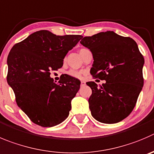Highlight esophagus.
Returning <instances> with one entry per match:
<instances>
[{"mask_svg": "<svg viewBox=\"0 0 154 154\" xmlns=\"http://www.w3.org/2000/svg\"><path fill=\"white\" fill-rule=\"evenodd\" d=\"M85 85V81H81V86Z\"/></svg>", "mask_w": 154, "mask_h": 154, "instance_id": "esophagus-1", "label": "esophagus"}]
</instances>
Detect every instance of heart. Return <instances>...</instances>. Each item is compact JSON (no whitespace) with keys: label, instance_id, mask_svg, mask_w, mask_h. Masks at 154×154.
<instances>
[{"label":"heart","instance_id":"b5f03b06","mask_svg":"<svg viewBox=\"0 0 154 154\" xmlns=\"http://www.w3.org/2000/svg\"><path fill=\"white\" fill-rule=\"evenodd\" d=\"M85 49H81L79 51V53L81 54L82 51H84ZM68 75L71 77H73V78H81L82 76V72H79V71H76V70H70L69 71Z\"/></svg>","mask_w":154,"mask_h":154}]
</instances>
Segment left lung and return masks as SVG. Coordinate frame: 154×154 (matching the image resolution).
Segmentation results:
<instances>
[{"label": "left lung", "instance_id": "obj_1", "mask_svg": "<svg viewBox=\"0 0 154 154\" xmlns=\"http://www.w3.org/2000/svg\"><path fill=\"white\" fill-rule=\"evenodd\" d=\"M80 43L93 55L91 74L106 81L100 86L86 83L92 90L88 99L92 116L102 123L122 121L133 110L144 85V59L137 43L112 31L84 37Z\"/></svg>", "mask_w": 154, "mask_h": 154}]
</instances>
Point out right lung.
Here are the masks:
<instances>
[{"instance_id":"1","label":"right lung","mask_w":154,"mask_h":154,"mask_svg":"<svg viewBox=\"0 0 154 154\" xmlns=\"http://www.w3.org/2000/svg\"><path fill=\"white\" fill-rule=\"evenodd\" d=\"M82 38L41 30L10 50L7 83L15 94L18 106L34 123L53 127L68 117L81 82L66 75L56 84L50 75L63 66L67 53Z\"/></svg>"}]
</instances>
